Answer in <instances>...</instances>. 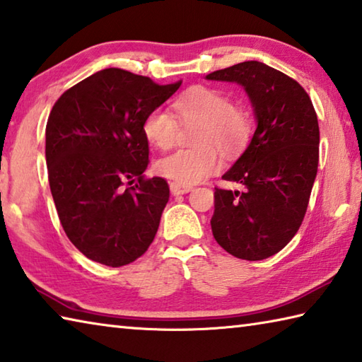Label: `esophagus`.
Masks as SVG:
<instances>
[{"label": "esophagus", "instance_id": "obj_1", "mask_svg": "<svg viewBox=\"0 0 362 362\" xmlns=\"http://www.w3.org/2000/svg\"><path fill=\"white\" fill-rule=\"evenodd\" d=\"M169 188H170V193H173L174 196H179V194H185V193H188V192H192L193 187L182 185V183L173 182V183H170V185H169Z\"/></svg>", "mask_w": 362, "mask_h": 362}]
</instances>
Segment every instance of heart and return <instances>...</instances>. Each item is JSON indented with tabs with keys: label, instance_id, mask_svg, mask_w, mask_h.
I'll list each match as a JSON object with an SVG mask.
<instances>
[{
	"label": "heart",
	"instance_id": "b5f03b06",
	"mask_svg": "<svg viewBox=\"0 0 362 362\" xmlns=\"http://www.w3.org/2000/svg\"><path fill=\"white\" fill-rule=\"evenodd\" d=\"M175 116L182 124H196L193 142L198 147L177 150L156 164L158 173L182 185H193L206 179L221 164V156L214 146L226 152L244 147L250 137V120L244 110L233 106L223 91L194 85L173 101ZM166 109H153L144 120L142 129L147 142L160 150L175 144L179 122Z\"/></svg>",
	"mask_w": 362,
	"mask_h": 362
}]
</instances>
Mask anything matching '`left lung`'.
<instances>
[{
    "instance_id": "8db88e82",
    "label": "left lung",
    "mask_w": 362,
    "mask_h": 362,
    "mask_svg": "<svg viewBox=\"0 0 362 362\" xmlns=\"http://www.w3.org/2000/svg\"><path fill=\"white\" fill-rule=\"evenodd\" d=\"M206 78L244 87L256 118L245 152L223 174L242 189L215 188L214 238L235 258L266 259L304 220L318 169L317 112L294 78L261 62L238 63Z\"/></svg>"
}]
</instances>
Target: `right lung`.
Masks as SVG:
<instances>
[{
    "mask_svg": "<svg viewBox=\"0 0 362 362\" xmlns=\"http://www.w3.org/2000/svg\"><path fill=\"white\" fill-rule=\"evenodd\" d=\"M180 85L107 68L64 91L52 107L45 127L50 192L68 239L88 259L120 267L153 242L169 187L161 177H144L148 142L142 124Z\"/></svg>",
    "mask_w": 362,
    "mask_h": 362,
    "instance_id": "obj_1",
    "label": "right lung"
}]
</instances>
